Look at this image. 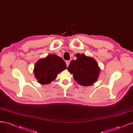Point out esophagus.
<instances>
[{
	"label": "esophagus",
	"instance_id": "1",
	"mask_svg": "<svg viewBox=\"0 0 133 133\" xmlns=\"http://www.w3.org/2000/svg\"><path fill=\"white\" fill-rule=\"evenodd\" d=\"M65 62H66V66H68V65H69L70 61H66Z\"/></svg>",
	"mask_w": 133,
	"mask_h": 133
}]
</instances>
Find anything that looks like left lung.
Segmentation results:
<instances>
[{
    "mask_svg": "<svg viewBox=\"0 0 133 133\" xmlns=\"http://www.w3.org/2000/svg\"><path fill=\"white\" fill-rule=\"evenodd\" d=\"M76 60H72L68 66V71L73 74L74 79L80 85H92L98 79L100 71L97 63L84 54H76Z\"/></svg>",
    "mask_w": 133,
    "mask_h": 133,
    "instance_id": "obj_1",
    "label": "left lung"
}]
</instances>
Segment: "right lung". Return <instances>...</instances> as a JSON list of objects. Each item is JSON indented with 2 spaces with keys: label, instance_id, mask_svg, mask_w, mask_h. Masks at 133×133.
Returning a JSON list of instances; mask_svg holds the SVG:
<instances>
[{
  "label": "right lung",
  "instance_id": "right-lung-1",
  "mask_svg": "<svg viewBox=\"0 0 133 133\" xmlns=\"http://www.w3.org/2000/svg\"><path fill=\"white\" fill-rule=\"evenodd\" d=\"M66 68V63L61 57L55 54H49L36 63L34 74L40 84H48L56 78L59 72Z\"/></svg>",
  "mask_w": 133,
  "mask_h": 133
}]
</instances>
